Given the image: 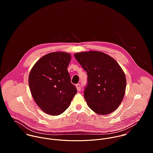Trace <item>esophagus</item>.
Instances as JSON below:
<instances>
[{"instance_id":"obj_1","label":"esophagus","mask_w":153,"mask_h":153,"mask_svg":"<svg viewBox=\"0 0 153 153\" xmlns=\"http://www.w3.org/2000/svg\"><path fill=\"white\" fill-rule=\"evenodd\" d=\"M76 89H77V90L78 91H81V85H80V84H76Z\"/></svg>"}]
</instances>
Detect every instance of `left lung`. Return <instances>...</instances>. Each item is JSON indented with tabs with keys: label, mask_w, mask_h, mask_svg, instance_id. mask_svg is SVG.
<instances>
[{
	"label": "left lung",
	"mask_w": 153,
	"mask_h": 153,
	"mask_svg": "<svg viewBox=\"0 0 153 153\" xmlns=\"http://www.w3.org/2000/svg\"><path fill=\"white\" fill-rule=\"evenodd\" d=\"M88 75L84 98L88 107L100 115L117 109L126 88V75L118 62L108 55L90 51L74 54Z\"/></svg>",
	"instance_id": "obj_1"
}]
</instances>
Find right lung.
Wrapping results in <instances>:
<instances>
[{
	"instance_id": "1",
	"label": "right lung",
	"mask_w": 153,
	"mask_h": 153,
	"mask_svg": "<svg viewBox=\"0 0 153 153\" xmlns=\"http://www.w3.org/2000/svg\"><path fill=\"white\" fill-rule=\"evenodd\" d=\"M71 59L69 53L51 52L41 58L30 71L28 82L32 95L46 114L63 113L77 92L67 69Z\"/></svg>"
}]
</instances>
